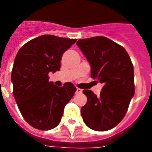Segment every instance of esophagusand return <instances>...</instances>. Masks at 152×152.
<instances>
[{
  "mask_svg": "<svg viewBox=\"0 0 152 152\" xmlns=\"http://www.w3.org/2000/svg\"><path fill=\"white\" fill-rule=\"evenodd\" d=\"M82 92H83V90H82V89H80V88H76V94H81Z\"/></svg>",
  "mask_w": 152,
  "mask_h": 152,
  "instance_id": "34e87169",
  "label": "esophagus"
}]
</instances>
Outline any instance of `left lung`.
Here are the masks:
<instances>
[{"mask_svg":"<svg viewBox=\"0 0 152 152\" xmlns=\"http://www.w3.org/2000/svg\"><path fill=\"white\" fill-rule=\"evenodd\" d=\"M91 68V76L103 84L99 95L83 90L88 102L81 108L83 122L95 131L115 127L125 117L135 93L134 71L125 49L103 36L76 42Z\"/></svg>","mask_w":152,"mask_h":152,"instance_id":"8db88e82","label":"left lung"}]
</instances>
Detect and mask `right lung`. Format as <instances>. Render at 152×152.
Returning a JSON list of instances; mask_svg holds the SVG:
<instances>
[{"label":"right lung","instance_id":"obj_1","mask_svg":"<svg viewBox=\"0 0 152 152\" xmlns=\"http://www.w3.org/2000/svg\"><path fill=\"white\" fill-rule=\"evenodd\" d=\"M76 39L44 34L23 45L15 56L11 80L20 113L29 125L50 130L59 125L64 106L76 87L65 83L57 87L48 74L59 71L62 55Z\"/></svg>","mask_w":152,"mask_h":152}]
</instances>
